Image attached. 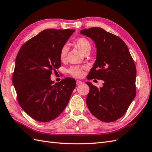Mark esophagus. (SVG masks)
Instances as JSON below:
<instances>
[{
    "label": "esophagus",
    "instance_id": "1",
    "mask_svg": "<svg viewBox=\"0 0 152 152\" xmlns=\"http://www.w3.org/2000/svg\"><path fill=\"white\" fill-rule=\"evenodd\" d=\"M82 83V81H80V80H76V85H80Z\"/></svg>",
    "mask_w": 152,
    "mask_h": 152
}]
</instances>
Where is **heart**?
Masks as SVG:
<instances>
[{
	"mask_svg": "<svg viewBox=\"0 0 152 152\" xmlns=\"http://www.w3.org/2000/svg\"><path fill=\"white\" fill-rule=\"evenodd\" d=\"M73 44L81 53L85 54L90 52L92 48L90 41L85 37L77 38L73 41ZM68 50L69 49L67 45H64L61 48L60 51V58L61 61L65 60L68 53ZM84 69L85 67H83V66H72V67L68 70V73L73 77L79 78V77L83 76Z\"/></svg>",
	"mask_w": 152,
	"mask_h": 152,
	"instance_id": "obj_1",
	"label": "heart"
}]
</instances>
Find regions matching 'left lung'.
I'll return each instance as SVG.
<instances>
[{"mask_svg": "<svg viewBox=\"0 0 152 152\" xmlns=\"http://www.w3.org/2000/svg\"><path fill=\"white\" fill-rule=\"evenodd\" d=\"M80 33L94 40L96 60L88 80H102V87L90 82L86 102L89 110L103 122H113L126 113L136 95V67L125 43L119 37L100 28H91Z\"/></svg>", "mask_w": 152, "mask_h": 152, "instance_id": "8db88e82", "label": "left lung"}]
</instances>
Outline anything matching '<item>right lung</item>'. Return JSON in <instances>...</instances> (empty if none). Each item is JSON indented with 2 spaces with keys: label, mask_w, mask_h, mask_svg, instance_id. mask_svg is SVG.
I'll use <instances>...</instances> for the list:
<instances>
[{
  "label": "right lung",
  "mask_w": 152,
  "mask_h": 152,
  "mask_svg": "<svg viewBox=\"0 0 152 152\" xmlns=\"http://www.w3.org/2000/svg\"><path fill=\"white\" fill-rule=\"evenodd\" d=\"M74 29L42 31L22 45L15 60L13 83L20 106L40 122L56 118L67 107L76 81L65 77L54 84L52 72L61 66L60 51Z\"/></svg>",
  "instance_id": "1"
}]
</instances>
